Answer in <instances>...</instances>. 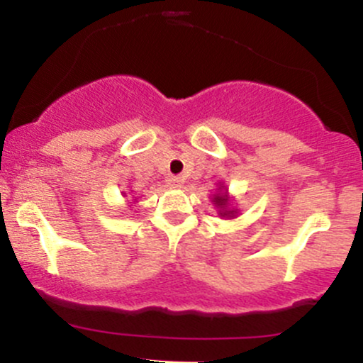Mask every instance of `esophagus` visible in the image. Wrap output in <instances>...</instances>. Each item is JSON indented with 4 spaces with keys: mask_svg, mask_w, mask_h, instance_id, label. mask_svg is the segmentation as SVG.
I'll return each instance as SVG.
<instances>
[{
    "mask_svg": "<svg viewBox=\"0 0 363 363\" xmlns=\"http://www.w3.org/2000/svg\"><path fill=\"white\" fill-rule=\"evenodd\" d=\"M182 182H184V179L179 177V176H170V177H167V186H169V187H181Z\"/></svg>",
    "mask_w": 363,
    "mask_h": 363,
    "instance_id": "34e87169",
    "label": "esophagus"
}]
</instances>
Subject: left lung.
<instances>
[{
  "label": "left lung",
  "instance_id": "left-lung-1",
  "mask_svg": "<svg viewBox=\"0 0 363 363\" xmlns=\"http://www.w3.org/2000/svg\"><path fill=\"white\" fill-rule=\"evenodd\" d=\"M213 205L216 208H220V215H222V216H234V210H227V208H228L227 193L216 194L213 198Z\"/></svg>",
  "mask_w": 363,
  "mask_h": 363
}]
</instances>
